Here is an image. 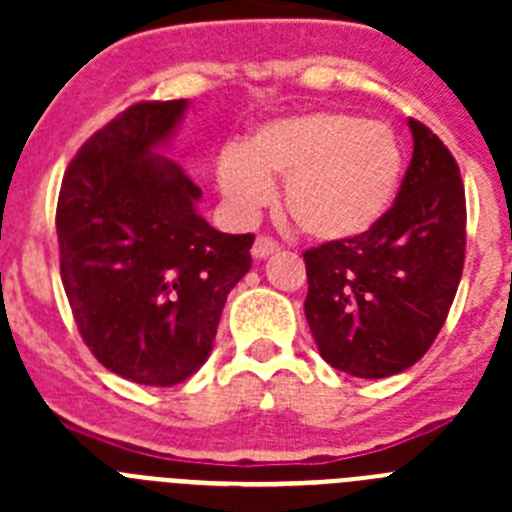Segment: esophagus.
Returning a JSON list of instances; mask_svg holds the SVG:
<instances>
[{
  "label": "esophagus",
  "mask_w": 512,
  "mask_h": 512,
  "mask_svg": "<svg viewBox=\"0 0 512 512\" xmlns=\"http://www.w3.org/2000/svg\"><path fill=\"white\" fill-rule=\"evenodd\" d=\"M277 251H279V243L274 241V238H266V235H259L251 248L253 259H266V256H271V253H277Z\"/></svg>",
  "instance_id": "esophagus-1"
}]
</instances>
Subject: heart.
<instances>
[{"mask_svg":"<svg viewBox=\"0 0 512 512\" xmlns=\"http://www.w3.org/2000/svg\"><path fill=\"white\" fill-rule=\"evenodd\" d=\"M402 148L382 122L310 112L266 122L246 148L217 158L215 182L230 210L251 217L284 179V210L318 241H351L387 215L402 179Z\"/></svg>","mask_w":512,"mask_h":512,"instance_id":"b5f03b06","label":"heart"}]
</instances>
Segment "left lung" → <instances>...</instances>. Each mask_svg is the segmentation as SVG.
Here are the masks:
<instances>
[{"instance_id": "obj_1", "label": "left lung", "mask_w": 512, "mask_h": 512, "mask_svg": "<svg viewBox=\"0 0 512 512\" xmlns=\"http://www.w3.org/2000/svg\"><path fill=\"white\" fill-rule=\"evenodd\" d=\"M413 158L369 233L305 251V318L320 356L359 379L400 374L446 323L467 248V200L451 151L408 120Z\"/></svg>"}]
</instances>
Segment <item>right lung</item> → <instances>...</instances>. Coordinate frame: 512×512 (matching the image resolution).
Segmentation results:
<instances>
[{"label":"right lung","mask_w":512,"mask_h":512,"mask_svg":"<svg viewBox=\"0 0 512 512\" xmlns=\"http://www.w3.org/2000/svg\"><path fill=\"white\" fill-rule=\"evenodd\" d=\"M189 102H140L79 148L63 174L61 279L92 354L110 372L174 387L207 361L253 235L197 212L202 189L164 148Z\"/></svg>","instance_id":"obj_1"}]
</instances>
